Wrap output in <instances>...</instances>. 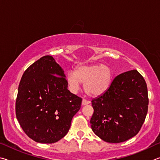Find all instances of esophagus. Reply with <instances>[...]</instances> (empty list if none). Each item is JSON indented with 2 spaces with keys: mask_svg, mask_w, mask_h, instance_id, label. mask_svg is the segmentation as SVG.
I'll list each match as a JSON object with an SVG mask.
<instances>
[{
  "mask_svg": "<svg viewBox=\"0 0 160 160\" xmlns=\"http://www.w3.org/2000/svg\"><path fill=\"white\" fill-rule=\"evenodd\" d=\"M89 103H90V102H89L88 100H87L85 98H83V100H82V105H88V104H89Z\"/></svg>",
  "mask_w": 160,
  "mask_h": 160,
  "instance_id": "1",
  "label": "esophagus"
}]
</instances>
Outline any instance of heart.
<instances>
[{
    "label": "heart",
    "instance_id": "1",
    "mask_svg": "<svg viewBox=\"0 0 160 160\" xmlns=\"http://www.w3.org/2000/svg\"><path fill=\"white\" fill-rule=\"evenodd\" d=\"M112 78L111 69L102 64L80 66L74 72H70L67 81L70 90L77 92L81 83H84V90L89 96H98L107 90Z\"/></svg>",
    "mask_w": 160,
    "mask_h": 160
}]
</instances>
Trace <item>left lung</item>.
I'll use <instances>...</instances> for the list:
<instances>
[{"label":"left lung","mask_w":160,"mask_h":160,"mask_svg":"<svg viewBox=\"0 0 160 160\" xmlns=\"http://www.w3.org/2000/svg\"><path fill=\"white\" fill-rule=\"evenodd\" d=\"M91 102L93 132L106 142H124L135 136L145 122L149 102L146 82L136 69L122 73Z\"/></svg>","instance_id":"8db88e82"}]
</instances>
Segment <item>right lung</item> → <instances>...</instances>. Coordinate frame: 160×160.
I'll list each match as a JSON object with an SVG mask.
<instances>
[{
  "mask_svg": "<svg viewBox=\"0 0 160 160\" xmlns=\"http://www.w3.org/2000/svg\"><path fill=\"white\" fill-rule=\"evenodd\" d=\"M63 69L46 55L25 70L18 87L16 117L24 133L41 143H53L68 133L82 98L67 89Z\"/></svg>",
  "mask_w": 160,
  "mask_h": 160,
  "instance_id": "1",
  "label": "right lung"
}]
</instances>
